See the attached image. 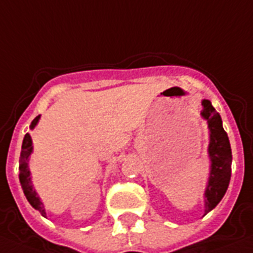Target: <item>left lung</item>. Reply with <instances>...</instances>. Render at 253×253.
I'll list each match as a JSON object with an SVG mask.
<instances>
[{
    "mask_svg": "<svg viewBox=\"0 0 253 253\" xmlns=\"http://www.w3.org/2000/svg\"><path fill=\"white\" fill-rule=\"evenodd\" d=\"M201 116L208 121L210 131L209 158L211 162L210 174L205 190V215L220 203L228 190L232 174V149L227 132L223 128L220 114L215 111L211 102L203 100Z\"/></svg>",
    "mask_w": 253,
    "mask_h": 253,
    "instance_id": "8db88e82",
    "label": "left lung"
}]
</instances>
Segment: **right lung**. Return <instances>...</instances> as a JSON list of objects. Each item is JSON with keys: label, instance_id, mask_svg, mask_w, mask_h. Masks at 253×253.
Segmentation results:
<instances>
[{"label": "right lung", "instance_id": "add662e5", "mask_svg": "<svg viewBox=\"0 0 253 253\" xmlns=\"http://www.w3.org/2000/svg\"><path fill=\"white\" fill-rule=\"evenodd\" d=\"M39 118L41 116L38 117H35L33 120L32 125H30V128H34L38 124ZM33 153V142H32V137H30L29 133H26L24 136V140H23V146H21V153H20V160H19V179H20V183H21V187H23L24 193H25L26 200L29 201L30 205L35 209V210H38L44 218H47V212H45V209L43 203L39 199L38 193L37 191L33 188V184H32V178H30V170H29V167H28V162H29V157L30 154Z\"/></svg>", "mask_w": 253, "mask_h": 253}]
</instances>
